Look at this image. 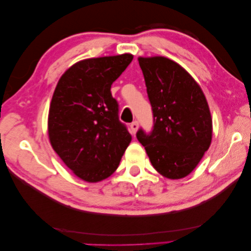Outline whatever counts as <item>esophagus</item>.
Returning <instances> with one entry per match:
<instances>
[{
  "label": "esophagus",
  "mask_w": 251,
  "mask_h": 251,
  "mask_svg": "<svg viewBox=\"0 0 251 251\" xmlns=\"http://www.w3.org/2000/svg\"><path fill=\"white\" fill-rule=\"evenodd\" d=\"M130 127H131V132H132L133 134H135L136 132H137V130H138V121H137V120L133 121V123H132L131 126H130Z\"/></svg>",
  "instance_id": "esophagus-1"
}]
</instances>
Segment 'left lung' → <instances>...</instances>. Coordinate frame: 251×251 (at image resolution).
<instances>
[{
	"instance_id": "8db88e82",
	"label": "left lung",
	"mask_w": 251,
	"mask_h": 251,
	"mask_svg": "<svg viewBox=\"0 0 251 251\" xmlns=\"http://www.w3.org/2000/svg\"><path fill=\"white\" fill-rule=\"evenodd\" d=\"M153 128L136 137L154 169L169 179L186 177L210 146L212 120L200 86L183 68L163 56L139 57Z\"/></svg>"
}]
</instances>
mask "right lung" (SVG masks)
<instances>
[{"instance_id":"add662e5","label":"right lung","mask_w":251,"mask_h":251,"mask_svg":"<svg viewBox=\"0 0 251 251\" xmlns=\"http://www.w3.org/2000/svg\"><path fill=\"white\" fill-rule=\"evenodd\" d=\"M126 54L83 59L57 82L50 104V143L80 179L101 181L116 171L132 140L118 117L111 86L132 62Z\"/></svg>"}]
</instances>
